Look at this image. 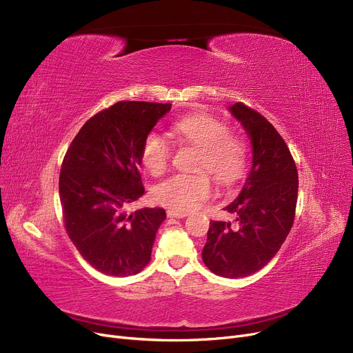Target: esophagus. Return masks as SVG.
Segmentation results:
<instances>
[{"instance_id": "34e87169", "label": "esophagus", "mask_w": 353, "mask_h": 353, "mask_svg": "<svg viewBox=\"0 0 353 353\" xmlns=\"http://www.w3.org/2000/svg\"><path fill=\"white\" fill-rule=\"evenodd\" d=\"M167 216L168 218H186L188 213L186 212H179V210H174V209H168Z\"/></svg>"}]
</instances>
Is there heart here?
<instances>
[{"instance_id":"b5f03b06","label":"heart","mask_w":353,"mask_h":353,"mask_svg":"<svg viewBox=\"0 0 353 353\" xmlns=\"http://www.w3.org/2000/svg\"><path fill=\"white\" fill-rule=\"evenodd\" d=\"M173 134L183 143L199 148L196 168H206L222 185H232L247 170V145L238 134L229 132L222 121L208 114H192L177 119ZM172 157V147L160 132H150L143 144L141 160L151 174H161ZM212 193L206 173L176 174L154 189L159 203L179 212L196 209Z\"/></svg>"}]
</instances>
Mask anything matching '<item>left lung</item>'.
<instances>
[{"label":"left lung","instance_id":"1","mask_svg":"<svg viewBox=\"0 0 353 353\" xmlns=\"http://www.w3.org/2000/svg\"><path fill=\"white\" fill-rule=\"evenodd\" d=\"M252 145V165L232 203L223 210L231 222L212 221L202 258L212 272L241 279L264 268L279 252L294 222L299 174L281 135L241 102L228 106Z\"/></svg>","mask_w":353,"mask_h":353}]
</instances>
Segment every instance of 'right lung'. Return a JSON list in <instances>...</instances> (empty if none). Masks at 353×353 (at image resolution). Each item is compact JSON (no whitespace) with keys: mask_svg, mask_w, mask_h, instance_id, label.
Wrapping results in <instances>:
<instances>
[{"mask_svg":"<svg viewBox=\"0 0 353 353\" xmlns=\"http://www.w3.org/2000/svg\"><path fill=\"white\" fill-rule=\"evenodd\" d=\"M172 103L125 101L85 122L59 179L69 238L85 261L112 277L140 272L165 219L163 208L127 206L145 192L139 168L145 137Z\"/></svg>","mask_w":353,"mask_h":353,"instance_id":"1","label":"right lung"}]
</instances>
